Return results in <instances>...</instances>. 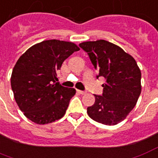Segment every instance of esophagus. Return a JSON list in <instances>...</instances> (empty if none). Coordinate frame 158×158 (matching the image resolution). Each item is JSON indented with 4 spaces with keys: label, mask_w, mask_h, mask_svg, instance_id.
<instances>
[{
    "label": "esophagus",
    "mask_w": 158,
    "mask_h": 158,
    "mask_svg": "<svg viewBox=\"0 0 158 158\" xmlns=\"http://www.w3.org/2000/svg\"><path fill=\"white\" fill-rule=\"evenodd\" d=\"M77 92H78V94H86V92H85V91H82V90H77Z\"/></svg>",
    "instance_id": "obj_1"
}]
</instances>
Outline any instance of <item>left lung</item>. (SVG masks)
I'll list each match as a JSON object with an SVG mask.
<instances>
[{"label": "left lung", "instance_id": "1", "mask_svg": "<svg viewBox=\"0 0 158 158\" xmlns=\"http://www.w3.org/2000/svg\"><path fill=\"white\" fill-rule=\"evenodd\" d=\"M79 46L98 69L97 78L106 79L103 94L94 95L95 103L88 107V115L103 124H118L138 102L142 90L140 69L132 55L104 40L83 42Z\"/></svg>", "mask_w": 158, "mask_h": 158}]
</instances>
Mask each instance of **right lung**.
Returning a JSON list of instances; mask_svg holds the SVG:
<instances>
[{
  "mask_svg": "<svg viewBox=\"0 0 158 158\" xmlns=\"http://www.w3.org/2000/svg\"><path fill=\"white\" fill-rule=\"evenodd\" d=\"M78 50L73 42L49 40L32 45L19 58L12 70L10 84L18 107L31 121L44 125L65 114L76 91L55 82L57 71Z\"/></svg>",
  "mask_w": 158,
  "mask_h": 158,
  "instance_id": "right-lung-1",
  "label": "right lung"
}]
</instances>
